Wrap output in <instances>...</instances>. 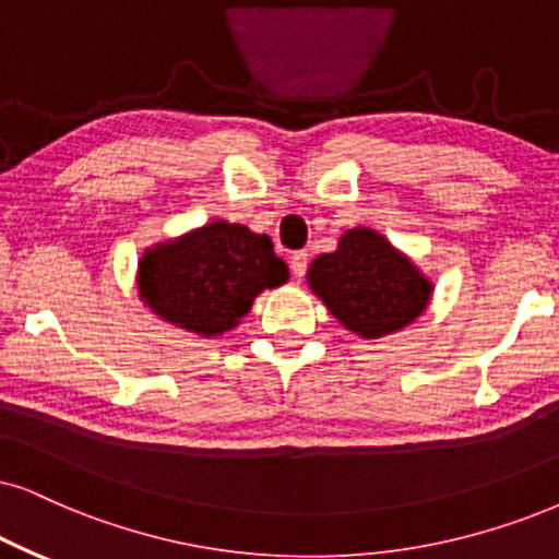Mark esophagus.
Here are the masks:
<instances>
[{
  "instance_id": "obj_1",
  "label": "esophagus",
  "mask_w": 559,
  "mask_h": 559,
  "mask_svg": "<svg viewBox=\"0 0 559 559\" xmlns=\"http://www.w3.org/2000/svg\"><path fill=\"white\" fill-rule=\"evenodd\" d=\"M307 263H309V255H307V250H299V252H294V255H292V273L296 275V278H301V275L307 273Z\"/></svg>"
}]
</instances>
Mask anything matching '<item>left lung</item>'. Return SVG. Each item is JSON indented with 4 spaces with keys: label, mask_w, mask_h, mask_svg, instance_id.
<instances>
[{
    "label": "left lung",
    "mask_w": 559,
    "mask_h": 559,
    "mask_svg": "<svg viewBox=\"0 0 559 559\" xmlns=\"http://www.w3.org/2000/svg\"><path fill=\"white\" fill-rule=\"evenodd\" d=\"M307 281L343 328L361 337L407 328L423 314L433 292L409 258L366 227L345 231L335 252L314 260Z\"/></svg>",
    "instance_id": "left-lung-1"
}]
</instances>
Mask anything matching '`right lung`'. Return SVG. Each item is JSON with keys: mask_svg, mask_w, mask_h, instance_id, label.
<instances>
[{"mask_svg": "<svg viewBox=\"0 0 559 559\" xmlns=\"http://www.w3.org/2000/svg\"><path fill=\"white\" fill-rule=\"evenodd\" d=\"M286 278L288 267L271 239L227 222L162 242L139 260V294L146 307L203 337L237 328L255 296Z\"/></svg>", "mask_w": 559, "mask_h": 559, "instance_id": "obj_1", "label": "right lung"}]
</instances>
